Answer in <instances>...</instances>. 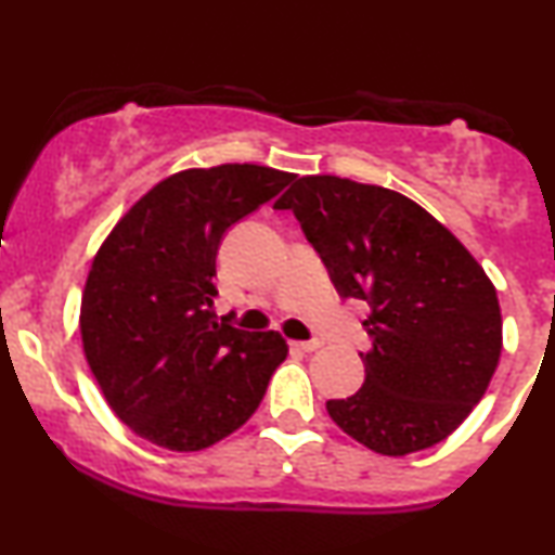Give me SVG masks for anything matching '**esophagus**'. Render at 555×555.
Here are the masks:
<instances>
[{
  "label": "esophagus",
  "instance_id": "34e87169",
  "mask_svg": "<svg viewBox=\"0 0 555 555\" xmlns=\"http://www.w3.org/2000/svg\"><path fill=\"white\" fill-rule=\"evenodd\" d=\"M318 347H321V341H318V339H310V341H292V349H297V352H315Z\"/></svg>",
  "mask_w": 555,
  "mask_h": 555
}]
</instances>
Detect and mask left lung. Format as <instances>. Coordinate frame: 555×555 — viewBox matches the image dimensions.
<instances>
[{
    "mask_svg": "<svg viewBox=\"0 0 555 555\" xmlns=\"http://www.w3.org/2000/svg\"><path fill=\"white\" fill-rule=\"evenodd\" d=\"M273 208L297 216L336 292L365 299V384L331 420L384 456L423 451L475 410L501 358L495 286L415 201L341 177H299Z\"/></svg>",
    "mask_w": 555,
    "mask_h": 555,
    "instance_id": "obj_1",
    "label": "left lung"
}]
</instances>
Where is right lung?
<instances>
[{"label":"right lung","mask_w":555,"mask_h":555,"mask_svg":"<svg viewBox=\"0 0 555 555\" xmlns=\"http://www.w3.org/2000/svg\"><path fill=\"white\" fill-rule=\"evenodd\" d=\"M292 177L258 164L177 171L95 253L80 305L82 352L114 415L145 441L201 451L258 410L289 349L276 331L216 321V253L227 229Z\"/></svg>","instance_id":"right-lung-1"}]
</instances>
